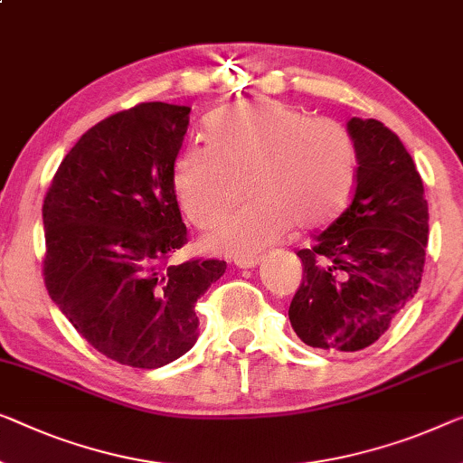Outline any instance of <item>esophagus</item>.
<instances>
[{"instance_id":"1","label":"esophagus","mask_w":463,"mask_h":463,"mask_svg":"<svg viewBox=\"0 0 463 463\" xmlns=\"http://www.w3.org/2000/svg\"><path fill=\"white\" fill-rule=\"evenodd\" d=\"M234 264L239 268H255L260 264V258H243V260H234Z\"/></svg>"}]
</instances>
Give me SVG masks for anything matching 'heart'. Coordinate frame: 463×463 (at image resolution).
Masks as SVG:
<instances>
[{
	"label": "heart",
	"mask_w": 463,
	"mask_h": 463,
	"mask_svg": "<svg viewBox=\"0 0 463 463\" xmlns=\"http://www.w3.org/2000/svg\"><path fill=\"white\" fill-rule=\"evenodd\" d=\"M205 135L208 143L184 147L172 165L184 216L199 229L212 226L229 210L241 176L251 199L205 237L212 253L255 258L291 226L318 229L349 202L357 149L341 122L261 98L213 112Z\"/></svg>",
	"instance_id": "1"
}]
</instances>
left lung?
Here are the masks:
<instances>
[{"instance_id":"8db88e82","label":"left lung","mask_w":463,"mask_h":463,"mask_svg":"<svg viewBox=\"0 0 463 463\" xmlns=\"http://www.w3.org/2000/svg\"><path fill=\"white\" fill-rule=\"evenodd\" d=\"M357 176L351 203L312 247L288 320L309 347L360 351L378 341L416 295L429 243L424 184L399 137L351 118Z\"/></svg>"}]
</instances>
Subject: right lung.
<instances>
[{
    "label": "right lung",
    "mask_w": 463,
    "mask_h": 463,
    "mask_svg": "<svg viewBox=\"0 0 463 463\" xmlns=\"http://www.w3.org/2000/svg\"><path fill=\"white\" fill-rule=\"evenodd\" d=\"M189 112L151 101L108 116L68 151L43 202L47 293L91 347L133 368L187 354L195 303L226 270L168 264L187 243L172 165Z\"/></svg>",
    "instance_id": "1"
}]
</instances>
